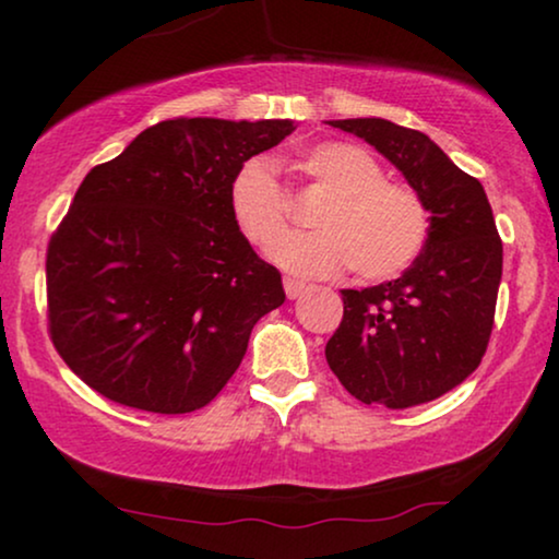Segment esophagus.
<instances>
[{
	"mask_svg": "<svg viewBox=\"0 0 559 559\" xmlns=\"http://www.w3.org/2000/svg\"><path fill=\"white\" fill-rule=\"evenodd\" d=\"M285 293H287L289 300H297V297H302L305 293H308V285H305V282H300V280L287 277L285 280Z\"/></svg>",
	"mask_w": 559,
	"mask_h": 559,
	"instance_id": "34e87169",
	"label": "esophagus"
}]
</instances>
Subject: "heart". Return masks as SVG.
<instances>
[{
  "mask_svg": "<svg viewBox=\"0 0 559 559\" xmlns=\"http://www.w3.org/2000/svg\"><path fill=\"white\" fill-rule=\"evenodd\" d=\"M305 175L328 190L312 213L318 231L287 234L289 195L270 159L239 165L228 205L241 234L295 277H333L354 266L361 280H389L407 270L430 234V211L417 190L384 180V167L354 142H320L300 152Z\"/></svg>",
  "mask_w": 559,
  "mask_h": 559,
  "instance_id": "obj_1",
  "label": "heart"
}]
</instances>
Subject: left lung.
<instances>
[{
	"instance_id": "1",
	"label": "left lung",
	"mask_w": 559,
	"mask_h": 559,
	"mask_svg": "<svg viewBox=\"0 0 559 559\" xmlns=\"http://www.w3.org/2000/svg\"><path fill=\"white\" fill-rule=\"evenodd\" d=\"M328 124L369 142L430 211L425 247L402 277L341 289L328 366L364 404L432 402L478 369L491 338L503 247L486 190L417 129L377 117Z\"/></svg>"
}]
</instances>
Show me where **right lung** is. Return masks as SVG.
Returning <instances> with one entry per match:
<instances>
[{"mask_svg": "<svg viewBox=\"0 0 559 559\" xmlns=\"http://www.w3.org/2000/svg\"><path fill=\"white\" fill-rule=\"evenodd\" d=\"M293 119H167L83 178L48 243L52 346L124 407L186 415L239 369L282 274L239 231L228 186Z\"/></svg>", "mask_w": 559, "mask_h": 559, "instance_id": "1", "label": "right lung"}]
</instances>
